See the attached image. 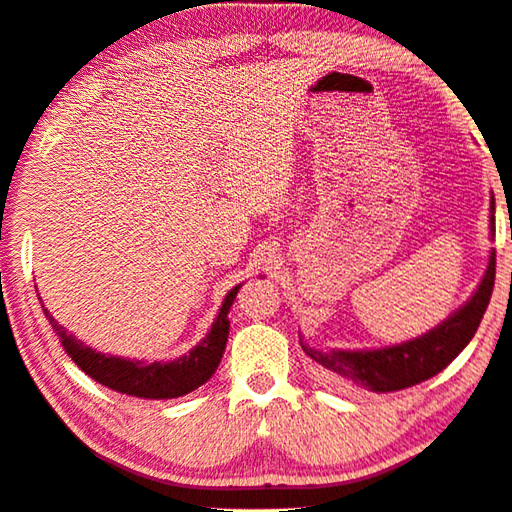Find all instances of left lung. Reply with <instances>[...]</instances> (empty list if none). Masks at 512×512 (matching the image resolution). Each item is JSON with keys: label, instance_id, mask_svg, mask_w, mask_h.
<instances>
[{"label": "left lung", "instance_id": "1", "mask_svg": "<svg viewBox=\"0 0 512 512\" xmlns=\"http://www.w3.org/2000/svg\"><path fill=\"white\" fill-rule=\"evenodd\" d=\"M494 212V202H492ZM494 232V214L490 216ZM494 271H497V253H490L488 271L474 296L453 312L440 326L428 330L426 335L410 342L376 348V351H316V348L300 342L303 351L319 364L323 380L337 389L351 392H399L424 380L433 378L456 355L472 342L474 332L481 326V319L488 310Z\"/></svg>", "mask_w": 512, "mask_h": 512}]
</instances>
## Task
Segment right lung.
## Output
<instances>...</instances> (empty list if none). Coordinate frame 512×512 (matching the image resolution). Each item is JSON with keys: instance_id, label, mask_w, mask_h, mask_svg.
Here are the masks:
<instances>
[{"instance_id": "1", "label": "right lung", "mask_w": 512, "mask_h": 512, "mask_svg": "<svg viewBox=\"0 0 512 512\" xmlns=\"http://www.w3.org/2000/svg\"><path fill=\"white\" fill-rule=\"evenodd\" d=\"M241 287V285H239ZM239 287H234L230 294L225 296L221 312H218L216 321L209 335L193 348L189 355H182L180 360L173 362H139V360H123L116 355H104L97 353L93 348H88L68 335L63 326L56 323L54 316L45 310L47 321L52 323L56 335L61 337V344L66 348V353L77 364L81 371H86L88 376L97 383L116 389L120 394L139 396V399H177L205 385L212 373L221 364L225 344H227V332H230V319L227 312L237 298Z\"/></svg>"}]
</instances>
